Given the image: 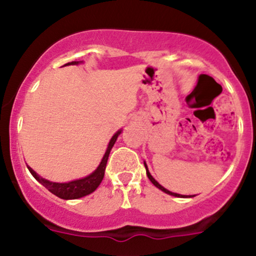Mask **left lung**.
<instances>
[{
  "instance_id": "left-lung-1",
  "label": "left lung",
  "mask_w": 256,
  "mask_h": 256,
  "mask_svg": "<svg viewBox=\"0 0 256 256\" xmlns=\"http://www.w3.org/2000/svg\"><path fill=\"white\" fill-rule=\"evenodd\" d=\"M144 166H146V176H148V178H149V179H150V182H152V184H154V185H155V186H156V188H158V189H160V190H162V192H164L168 194V195L176 196V198H188V196H184V195H179V194L172 192H170V190H167V189H165V188H164V186H161V185H160V184H158V182H156V180H155V179L152 177V174H150V173H149V171H148V167H146V162H144ZM194 196H195V195H194ZM189 198H192V196H189Z\"/></svg>"
}]
</instances>
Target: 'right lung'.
<instances>
[{
	"instance_id": "1",
	"label": "right lung",
	"mask_w": 256,
	"mask_h": 256,
	"mask_svg": "<svg viewBox=\"0 0 256 256\" xmlns=\"http://www.w3.org/2000/svg\"><path fill=\"white\" fill-rule=\"evenodd\" d=\"M79 64L78 61H72V62H68L66 64ZM66 64H64V66H66ZM120 134H122V130H119L113 137H112V140H110V144L107 146V150H106L104 158H102L101 160V164H100L98 167L95 170V171L85 178L68 182V183H54V182L46 180V179L40 177V176H38L30 166H28V171L31 172V174L34 176V177L43 185V186H46L49 192L54 194V195H56L58 198H64V200H76L79 198H83V196H86L89 195V194L95 192V190L98 189V185L101 184L102 179L104 177V170H106V165H107L108 156H110V149L113 148L114 143H116V138H118Z\"/></svg>"
}]
</instances>
